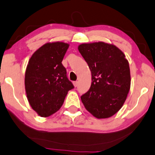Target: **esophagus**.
<instances>
[{"instance_id":"1","label":"esophagus","mask_w":155,"mask_h":155,"mask_svg":"<svg viewBox=\"0 0 155 155\" xmlns=\"http://www.w3.org/2000/svg\"><path fill=\"white\" fill-rule=\"evenodd\" d=\"M73 85H74V87H77L78 86V81H74V82H73Z\"/></svg>"}]
</instances>
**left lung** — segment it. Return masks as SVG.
Returning <instances> with one entry per match:
<instances>
[{
	"mask_svg": "<svg viewBox=\"0 0 155 155\" xmlns=\"http://www.w3.org/2000/svg\"><path fill=\"white\" fill-rule=\"evenodd\" d=\"M78 50L90 69L92 80L81 101L97 119L110 117L121 109L130 89L128 60L119 48L102 41L80 44Z\"/></svg>",
	"mask_w": 155,
	"mask_h": 155,
	"instance_id": "left-lung-1",
	"label": "left lung"
}]
</instances>
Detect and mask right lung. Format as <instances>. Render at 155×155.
<instances>
[{
    "instance_id": "add662e5",
    "label": "right lung",
    "mask_w": 155,
    "mask_h": 155,
    "mask_svg": "<svg viewBox=\"0 0 155 155\" xmlns=\"http://www.w3.org/2000/svg\"><path fill=\"white\" fill-rule=\"evenodd\" d=\"M69 46L67 43L60 41L46 43L33 53L26 66V97L41 117H47L57 112L68 91L74 88L62 64Z\"/></svg>"
}]
</instances>
